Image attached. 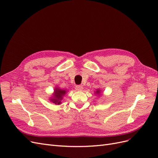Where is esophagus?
<instances>
[{"mask_svg":"<svg viewBox=\"0 0 158 158\" xmlns=\"http://www.w3.org/2000/svg\"><path fill=\"white\" fill-rule=\"evenodd\" d=\"M76 89L77 91H82L83 89V87L82 86V85H76Z\"/></svg>","mask_w":158,"mask_h":158,"instance_id":"34e87169","label":"esophagus"}]
</instances>
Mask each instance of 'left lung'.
Here are the masks:
<instances>
[{
    "mask_svg": "<svg viewBox=\"0 0 158 158\" xmlns=\"http://www.w3.org/2000/svg\"><path fill=\"white\" fill-rule=\"evenodd\" d=\"M100 93H101V90L99 89H97V90L95 91V94H99Z\"/></svg>",
    "mask_w": 158,
    "mask_h": 158,
    "instance_id": "left-lung-1",
    "label": "left lung"
}]
</instances>
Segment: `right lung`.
I'll use <instances>...</instances> for the list:
<instances>
[{"instance_id": "right-lung-1", "label": "right lung", "mask_w": 158, "mask_h": 158, "mask_svg": "<svg viewBox=\"0 0 158 158\" xmlns=\"http://www.w3.org/2000/svg\"><path fill=\"white\" fill-rule=\"evenodd\" d=\"M66 93V90L61 89L59 88H55L53 95L50 99V101L55 104L59 105L61 103V100L63 99V96Z\"/></svg>"}]
</instances>
